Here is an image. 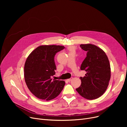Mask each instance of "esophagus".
<instances>
[{"label":"esophagus","instance_id":"34e87169","mask_svg":"<svg viewBox=\"0 0 127 127\" xmlns=\"http://www.w3.org/2000/svg\"><path fill=\"white\" fill-rule=\"evenodd\" d=\"M73 79V78H70V79H67V81H68V82H70Z\"/></svg>","mask_w":127,"mask_h":127}]
</instances>
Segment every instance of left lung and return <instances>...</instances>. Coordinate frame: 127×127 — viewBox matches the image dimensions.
Segmentation results:
<instances>
[{"instance_id":"obj_1","label":"left lung","mask_w":127,"mask_h":127,"mask_svg":"<svg viewBox=\"0 0 127 127\" xmlns=\"http://www.w3.org/2000/svg\"><path fill=\"white\" fill-rule=\"evenodd\" d=\"M87 52L80 69L86 73L80 77L81 84L76 91L84 98L95 99L102 95L107 89L111 78V68L108 58L104 51L95 45L81 44Z\"/></svg>"}]
</instances>
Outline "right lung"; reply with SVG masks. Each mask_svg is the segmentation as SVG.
Returning <instances> with one entry per match:
<instances>
[{
    "label": "right lung",
    "mask_w": 127,
    "mask_h": 127,
    "mask_svg": "<svg viewBox=\"0 0 127 127\" xmlns=\"http://www.w3.org/2000/svg\"><path fill=\"white\" fill-rule=\"evenodd\" d=\"M64 46L42 45L32 51L24 66L26 83L30 92L37 98L49 101L57 97L64 88L65 82L52 80L56 66L54 58Z\"/></svg>",
    "instance_id": "obj_1"
}]
</instances>
